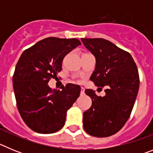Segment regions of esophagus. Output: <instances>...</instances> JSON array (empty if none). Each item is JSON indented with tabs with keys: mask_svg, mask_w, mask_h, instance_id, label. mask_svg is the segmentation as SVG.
<instances>
[{
	"mask_svg": "<svg viewBox=\"0 0 153 153\" xmlns=\"http://www.w3.org/2000/svg\"><path fill=\"white\" fill-rule=\"evenodd\" d=\"M85 93V89L83 87H81V90H80V94L81 95H83Z\"/></svg>",
	"mask_w": 153,
	"mask_h": 153,
	"instance_id": "obj_1",
	"label": "esophagus"
}]
</instances>
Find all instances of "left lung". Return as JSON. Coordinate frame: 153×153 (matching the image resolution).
<instances>
[{
    "label": "left lung",
    "instance_id": "8db88e82",
    "mask_svg": "<svg viewBox=\"0 0 153 153\" xmlns=\"http://www.w3.org/2000/svg\"><path fill=\"white\" fill-rule=\"evenodd\" d=\"M81 40L96 58L90 80L95 86L106 87L104 97L90 89L85 90L92 106L83 113V128L93 136L107 137L120 131L129 118L140 86L137 67L129 53L109 40Z\"/></svg>",
    "mask_w": 153,
    "mask_h": 153
}]
</instances>
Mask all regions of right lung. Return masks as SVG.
Instances as JSON below:
<instances>
[{
  "mask_svg": "<svg viewBox=\"0 0 153 153\" xmlns=\"http://www.w3.org/2000/svg\"><path fill=\"white\" fill-rule=\"evenodd\" d=\"M80 44L77 39L51 36L22 53L13 76V90L19 113L34 132L53 133L64 126L80 86L67 83L61 90H51L48 82L61 71L64 56Z\"/></svg>",
  "mask_w": 153,
  "mask_h": 153,
  "instance_id": "obj_1",
  "label": "right lung"
}]
</instances>
